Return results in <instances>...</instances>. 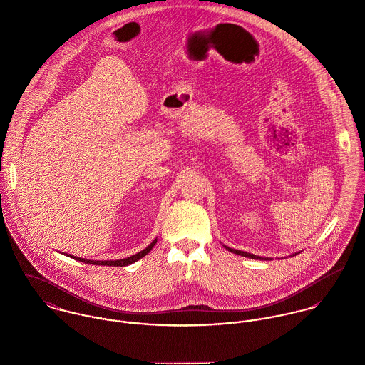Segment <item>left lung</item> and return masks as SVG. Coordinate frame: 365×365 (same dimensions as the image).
<instances>
[{"mask_svg": "<svg viewBox=\"0 0 365 365\" xmlns=\"http://www.w3.org/2000/svg\"><path fill=\"white\" fill-rule=\"evenodd\" d=\"M225 247H226V250H229V252H232V253H235V255L243 256V257H249V259H255V260H271V259H268V257H260V256H256V255H252V253H246V252H242V250L230 249V247H227V246H225ZM297 255H299V252L291 255V257H292V256H297Z\"/></svg>", "mask_w": 365, "mask_h": 365, "instance_id": "obj_1", "label": "left lung"}]
</instances>
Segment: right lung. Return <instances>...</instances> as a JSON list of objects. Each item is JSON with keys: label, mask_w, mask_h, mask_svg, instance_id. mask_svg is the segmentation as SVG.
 I'll return each instance as SVG.
<instances>
[{"label": "right lung", "mask_w": 365, "mask_h": 365, "mask_svg": "<svg viewBox=\"0 0 365 365\" xmlns=\"http://www.w3.org/2000/svg\"><path fill=\"white\" fill-rule=\"evenodd\" d=\"M157 239H155L146 249H143L142 252L130 256V257H126V259H120V260H86V259H81V257H76V256H71V255H66L74 260L81 261V262H87V264H93V265H110V267H126L129 264H133L138 260H140L142 257H145L148 253H150V250L155 247L156 245Z\"/></svg>", "instance_id": "1"}]
</instances>
